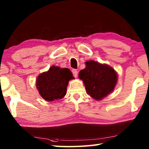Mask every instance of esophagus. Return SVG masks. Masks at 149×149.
Listing matches in <instances>:
<instances>
[{
    "label": "esophagus",
    "mask_w": 149,
    "mask_h": 149,
    "mask_svg": "<svg viewBox=\"0 0 149 149\" xmlns=\"http://www.w3.org/2000/svg\"><path fill=\"white\" fill-rule=\"evenodd\" d=\"M72 73H73V75H74V76L75 77H77L78 72L76 70H72Z\"/></svg>",
    "instance_id": "34e87169"
}]
</instances>
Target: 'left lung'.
Returning <instances> with one entry per match:
<instances>
[{
	"label": "left lung",
	"mask_w": 149,
	"mask_h": 149,
	"mask_svg": "<svg viewBox=\"0 0 149 149\" xmlns=\"http://www.w3.org/2000/svg\"><path fill=\"white\" fill-rule=\"evenodd\" d=\"M85 68L79 73L87 93L95 100H101L114 91L118 74L112 67L94 60L85 62Z\"/></svg>",
	"instance_id": "obj_1"
}]
</instances>
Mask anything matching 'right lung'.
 <instances>
[{
  "label": "right lung",
  "mask_w": 149,
  "mask_h": 149,
  "mask_svg": "<svg viewBox=\"0 0 149 149\" xmlns=\"http://www.w3.org/2000/svg\"><path fill=\"white\" fill-rule=\"evenodd\" d=\"M73 79L74 77L68 68L52 65L47 72L38 75L36 87L42 99L53 102L64 97L69 81Z\"/></svg>",
  "instance_id": "obj_1"
}]
</instances>
